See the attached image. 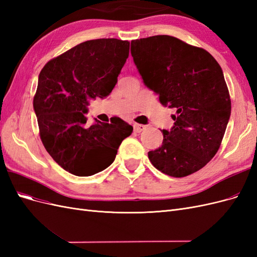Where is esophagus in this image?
I'll return each instance as SVG.
<instances>
[{"label": "esophagus", "mask_w": 257, "mask_h": 257, "mask_svg": "<svg viewBox=\"0 0 257 257\" xmlns=\"http://www.w3.org/2000/svg\"><path fill=\"white\" fill-rule=\"evenodd\" d=\"M144 130H146V125L144 124H134V131L136 133H141Z\"/></svg>", "instance_id": "obj_1"}]
</instances>
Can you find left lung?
Segmentation results:
<instances>
[{
	"instance_id": "obj_1",
	"label": "left lung",
	"mask_w": 257,
	"mask_h": 257,
	"mask_svg": "<svg viewBox=\"0 0 257 257\" xmlns=\"http://www.w3.org/2000/svg\"><path fill=\"white\" fill-rule=\"evenodd\" d=\"M131 53L147 87L177 110L173 128L162 131V146L148 158L170 177L198 172L219 150L230 116L220 64L207 50L169 35L132 41Z\"/></svg>"
}]
</instances>
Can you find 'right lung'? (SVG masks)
Instances as JSON below:
<instances>
[{"instance_id":"1","label":"right lung","mask_w":257,"mask_h":257,"mask_svg":"<svg viewBox=\"0 0 257 257\" xmlns=\"http://www.w3.org/2000/svg\"><path fill=\"white\" fill-rule=\"evenodd\" d=\"M130 53V42H83L47 62L33 99L40 137L50 157L75 176H92L114 161L133 126L115 116L88 126V99L105 98L114 88Z\"/></svg>"}]
</instances>
